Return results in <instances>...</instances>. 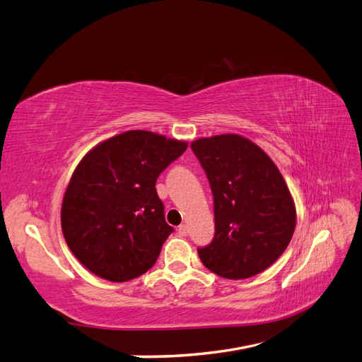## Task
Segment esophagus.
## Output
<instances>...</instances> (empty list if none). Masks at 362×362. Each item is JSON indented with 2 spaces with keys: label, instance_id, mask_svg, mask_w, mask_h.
Listing matches in <instances>:
<instances>
[{
  "label": "esophagus",
  "instance_id": "esophagus-1",
  "mask_svg": "<svg viewBox=\"0 0 362 362\" xmlns=\"http://www.w3.org/2000/svg\"><path fill=\"white\" fill-rule=\"evenodd\" d=\"M178 234H180V235H184V237L187 235V234H189V226L185 225V223L180 225V226H178Z\"/></svg>",
  "mask_w": 362,
  "mask_h": 362
}]
</instances>
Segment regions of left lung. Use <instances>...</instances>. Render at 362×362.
I'll return each mask as SVG.
<instances>
[{"label": "left lung", "instance_id": "obj_1", "mask_svg": "<svg viewBox=\"0 0 362 362\" xmlns=\"http://www.w3.org/2000/svg\"><path fill=\"white\" fill-rule=\"evenodd\" d=\"M214 196V237L198 247L202 264L226 279L270 267L296 228L294 202L279 169L250 140L222 134L190 145Z\"/></svg>", "mask_w": 362, "mask_h": 362}]
</instances>
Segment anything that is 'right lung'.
<instances>
[{"mask_svg":"<svg viewBox=\"0 0 362 362\" xmlns=\"http://www.w3.org/2000/svg\"><path fill=\"white\" fill-rule=\"evenodd\" d=\"M185 149V141L133 129L87 152L62 204L64 240L86 269L124 282L156 264L173 233L156 182Z\"/></svg>","mask_w":362,"mask_h":362,"instance_id":"obj_1","label":"right lung"}]
</instances>
